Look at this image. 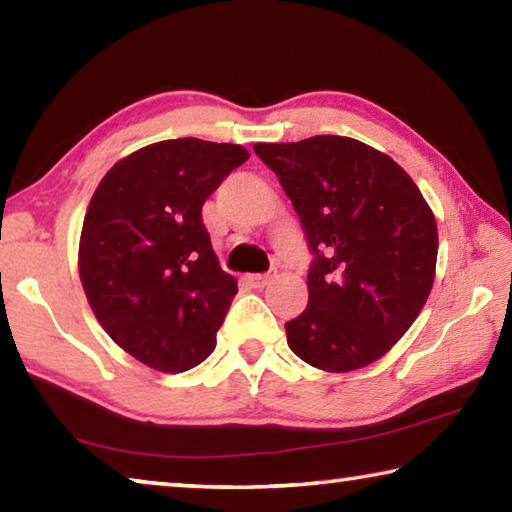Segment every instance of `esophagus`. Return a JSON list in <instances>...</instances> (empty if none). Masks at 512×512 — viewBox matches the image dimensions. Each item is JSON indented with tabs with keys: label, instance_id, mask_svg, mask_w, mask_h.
<instances>
[{
	"label": "esophagus",
	"instance_id": "1",
	"mask_svg": "<svg viewBox=\"0 0 512 512\" xmlns=\"http://www.w3.org/2000/svg\"><path fill=\"white\" fill-rule=\"evenodd\" d=\"M275 275H277L275 271H268V273H259V275H246L244 280H246V282H248L250 287H253V289H264L266 284L271 282Z\"/></svg>",
	"mask_w": 512,
	"mask_h": 512
}]
</instances>
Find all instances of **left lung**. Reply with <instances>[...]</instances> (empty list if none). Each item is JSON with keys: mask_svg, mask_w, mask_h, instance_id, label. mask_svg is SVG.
<instances>
[{"mask_svg": "<svg viewBox=\"0 0 512 512\" xmlns=\"http://www.w3.org/2000/svg\"><path fill=\"white\" fill-rule=\"evenodd\" d=\"M291 198L314 264L287 343L309 366L350 372L384 357L427 302L436 216L409 173L352 137L255 144Z\"/></svg>", "mask_w": 512, "mask_h": 512, "instance_id": "left-lung-1", "label": "left lung"}]
</instances>
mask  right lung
I'll use <instances>...</instances> for the list:
<instances>
[{
  "instance_id": "right-lung-1",
  "label": "right lung",
  "mask_w": 512,
  "mask_h": 512,
  "mask_svg": "<svg viewBox=\"0 0 512 512\" xmlns=\"http://www.w3.org/2000/svg\"><path fill=\"white\" fill-rule=\"evenodd\" d=\"M250 153L196 137L144 146L92 194L79 273L94 316L121 350L160 372L210 357L237 296L203 225V203Z\"/></svg>"
}]
</instances>
